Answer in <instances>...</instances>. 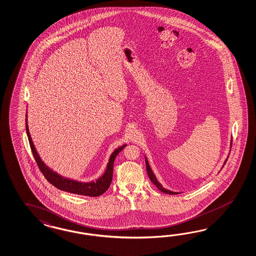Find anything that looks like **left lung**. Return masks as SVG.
Returning a JSON list of instances; mask_svg holds the SVG:
<instances>
[{
	"label": "left lung",
	"instance_id": "1",
	"mask_svg": "<svg viewBox=\"0 0 256 256\" xmlns=\"http://www.w3.org/2000/svg\"><path fill=\"white\" fill-rule=\"evenodd\" d=\"M226 161H228V159L226 160V162H224V164L226 163ZM146 170H147V174H148V176H149V178H150V180H152V184L156 186L158 188L159 190L161 191V192H163V193L166 194H176V192H172V191H170V190H166L165 188H163V186L159 184L158 180H156V176H154V174L152 173V170H151V168L149 166V163H148V161H147V159L146 158Z\"/></svg>",
	"mask_w": 256,
	"mask_h": 256
}]
</instances>
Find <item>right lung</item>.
Here are the masks:
<instances>
[{
  "mask_svg": "<svg viewBox=\"0 0 256 256\" xmlns=\"http://www.w3.org/2000/svg\"><path fill=\"white\" fill-rule=\"evenodd\" d=\"M26 118H27V114H26ZM26 132H27L28 142H30V146L32 154L34 156L35 161L39 166L41 172L42 173V175L46 177V179L48 180L51 184H53L54 186L56 187L58 189H60V190L69 192V193L88 196H98L102 194L107 191V189L110 186L112 179V170H114V159L116 158L118 154L121 152L126 146H123L119 147L110 154L106 170L100 179H98L96 182H80L63 178L62 176L58 175V173L54 172L53 170H51L49 168L48 166L44 165V163L42 161L39 154H37L36 150H35L34 142L32 140L30 132H28L27 119H26Z\"/></svg>",
  "mask_w": 256,
  "mask_h": 256,
  "instance_id": "obj_1",
  "label": "right lung"
}]
</instances>
